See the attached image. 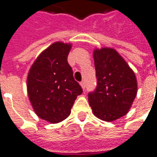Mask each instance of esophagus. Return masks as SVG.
I'll return each instance as SVG.
<instances>
[{
  "mask_svg": "<svg viewBox=\"0 0 157 157\" xmlns=\"http://www.w3.org/2000/svg\"><path fill=\"white\" fill-rule=\"evenodd\" d=\"M80 85H81V87H82V89H83V90L85 89V82H84V81L80 82Z\"/></svg>",
  "mask_w": 157,
  "mask_h": 157,
  "instance_id": "1",
  "label": "esophagus"
}]
</instances>
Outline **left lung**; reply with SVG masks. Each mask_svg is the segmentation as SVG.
<instances>
[{"label":"left lung","mask_w":157,"mask_h":157,"mask_svg":"<svg viewBox=\"0 0 157 157\" xmlns=\"http://www.w3.org/2000/svg\"><path fill=\"white\" fill-rule=\"evenodd\" d=\"M97 85L88 94L93 113L113 121L127 113L134 101L138 85L135 73L115 49L96 48L93 52Z\"/></svg>","instance_id":"1"}]
</instances>
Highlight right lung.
I'll use <instances>...</instances> for the list:
<instances>
[{"label":"right lung","instance_id":"obj_1","mask_svg":"<svg viewBox=\"0 0 157 157\" xmlns=\"http://www.w3.org/2000/svg\"><path fill=\"white\" fill-rule=\"evenodd\" d=\"M71 44L56 42L39 55L27 77V92L36 115L59 123L70 115L83 90L67 62Z\"/></svg>","mask_w":157,"mask_h":157}]
</instances>
